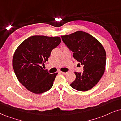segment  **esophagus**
Masks as SVG:
<instances>
[{
    "label": "esophagus",
    "instance_id": "34e87169",
    "mask_svg": "<svg viewBox=\"0 0 121 121\" xmlns=\"http://www.w3.org/2000/svg\"><path fill=\"white\" fill-rule=\"evenodd\" d=\"M60 73H61V74H64V75H66V74H67V73H67V72H60Z\"/></svg>",
    "mask_w": 121,
    "mask_h": 121
}]
</instances>
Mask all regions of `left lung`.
I'll return each instance as SVG.
<instances>
[{"instance_id":"1","label":"left lung","mask_w":121,"mask_h":121,"mask_svg":"<svg viewBox=\"0 0 121 121\" xmlns=\"http://www.w3.org/2000/svg\"><path fill=\"white\" fill-rule=\"evenodd\" d=\"M62 41L73 52V56L83 65V72H75L71 87L81 91L91 90L97 84L105 70L106 52L101 43L87 33L78 31L61 36Z\"/></svg>"}]
</instances>
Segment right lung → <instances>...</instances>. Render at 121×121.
<instances>
[{
  "label": "right lung",
  "mask_w": 121,
  "mask_h": 121,
  "mask_svg": "<svg viewBox=\"0 0 121 121\" xmlns=\"http://www.w3.org/2000/svg\"><path fill=\"white\" fill-rule=\"evenodd\" d=\"M59 37L34 35L24 40L14 52L12 65L18 81L30 92L42 94L53 86L57 73L43 69L52 50L61 43Z\"/></svg>",
  "instance_id": "add662e5"
}]
</instances>
